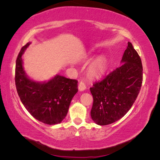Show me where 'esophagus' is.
<instances>
[{
    "mask_svg": "<svg viewBox=\"0 0 160 160\" xmlns=\"http://www.w3.org/2000/svg\"><path fill=\"white\" fill-rule=\"evenodd\" d=\"M78 89L80 91H83L84 90H85L86 89V85L85 84L83 83V82H80L79 86H78Z\"/></svg>",
    "mask_w": 160,
    "mask_h": 160,
    "instance_id": "34e87169",
    "label": "esophagus"
}]
</instances>
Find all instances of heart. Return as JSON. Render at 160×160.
I'll use <instances>...</instances> for the list:
<instances>
[{
    "instance_id": "heart-1",
    "label": "heart",
    "mask_w": 160,
    "mask_h": 160,
    "mask_svg": "<svg viewBox=\"0 0 160 160\" xmlns=\"http://www.w3.org/2000/svg\"><path fill=\"white\" fill-rule=\"evenodd\" d=\"M107 70V62L104 58H99L93 61L88 67V73L90 76L98 78L101 77Z\"/></svg>"
}]
</instances>
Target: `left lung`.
I'll use <instances>...</instances> for the list:
<instances>
[{"instance_id": "8db88e82", "label": "left lung", "mask_w": 160, "mask_h": 160, "mask_svg": "<svg viewBox=\"0 0 160 160\" xmlns=\"http://www.w3.org/2000/svg\"><path fill=\"white\" fill-rule=\"evenodd\" d=\"M121 62L119 67L90 88L93 98L91 117L98 125H109L123 118L132 107L141 89L142 61L130 42Z\"/></svg>"}]
</instances>
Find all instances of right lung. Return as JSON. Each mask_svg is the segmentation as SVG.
<instances>
[{
	"instance_id": "add662e5",
	"label": "right lung",
	"mask_w": 160,
	"mask_h": 160,
	"mask_svg": "<svg viewBox=\"0 0 160 160\" xmlns=\"http://www.w3.org/2000/svg\"><path fill=\"white\" fill-rule=\"evenodd\" d=\"M31 43L22 47L16 61L15 84L18 95L33 118L48 125L60 123L66 117L71 101L78 91V81L58 74L43 82L31 79L24 69L22 58Z\"/></svg>"
}]
</instances>
